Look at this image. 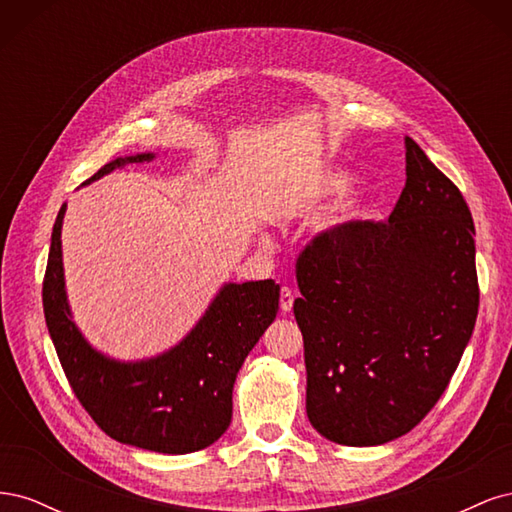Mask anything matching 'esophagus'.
<instances>
[{"instance_id":"1","label":"esophagus","mask_w":512,"mask_h":512,"mask_svg":"<svg viewBox=\"0 0 512 512\" xmlns=\"http://www.w3.org/2000/svg\"><path fill=\"white\" fill-rule=\"evenodd\" d=\"M292 303H294V294H292V290L290 288H282V292H280V307H282V312L286 314V312H290L292 309Z\"/></svg>"}]
</instances>
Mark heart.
Returning <instances> with one entry per match:
<instances>
[{"label":"heart","instance_id":"obj_1","mask_svg":"<svg viewBox=\"0 0 512 512\" xmlns=\"http://www.w3.org/2000/svg\"><path fill=\"white\" fill-rule=\"evenodd\" d=\"M356 181L359 179H356L354 173H350V170H346V168H329V170H324V173H320L316 177V181L309 185L307 198L314 200V203H331V200L346 196L354 188ZM365 207L367 205L363 203V200H354V203L344 207L342 215H339L333 224H344V222L361 218Z\"/></svg>","mask_w":512,"mask_h":512}]
</instances>
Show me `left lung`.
Returning <instances> with one entry per match:
<instances>
[{
	"mask_svg": "<svg viewBox=\"0 0 512 512\" xmlns=\"http://www.w3.org/2000/svg\"><path fill=\"white\" fill-rule=\"evenodd\" d=\"M297 282L309 423L344 446L391 442L436 406L472 337V213L406 136V188L389 222L316 237Z\"/></svg>",
	"mask_w": 512,
	"mask_h": 512,
	"instance_id": "obj_1",
	"label": "left lung"
}]
</instances>
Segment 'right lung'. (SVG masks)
Masks as SVG:
<instances>
[{"label": "right lung", "instance_id": "add662e5", "mask_svg": "<svg viewBox=\"0 0 512 512\" xmlns=\"http://www.w3.org/2000/svg\"><path fill=\"white\" fill-rule=\"evenodd\" d=\"M156 153H136L104 164L83 185ZM61 205L42 282V305L59 363L96 425L121 444L153 453L185 455L207 448L228 429L232 386L245 356L275 320L280 286L273 280L228 282L205 316L177 346L143 361H115L91 348L76 327L61 262Z\"/></svg>", "mask_w": 512, "mask_h": 512}]
</instances>
